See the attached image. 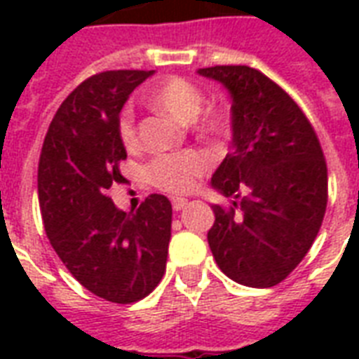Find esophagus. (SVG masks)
Here are the masks:
<instances>
[{
	"label": "esophagus",
	"instance_id": "34e87169",
	"mask_svg": "<svg viewBox=\"0 0 359 359\" xmlns=\"http://www.w3.org/2000/svg\"><path fill=\"white\" fill-rule=\"evenodd\" d=\"M171 205H173V210L179 212V210H182V208L188 205V199H184V197H173V199H171Z\"/></svg>",
	"mask_w": 359,
	"mask_h": 359
}]
</instances>
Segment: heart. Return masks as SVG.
<instances>
[{
	"label": "heart",
	"instance_id": "heart-1",
	"mask_svg": "<svg viewBox=\"0 0 359 359\" xmlns=\"http://www.w3.org/2000/svg\"><path fill=\"white\" fill-rule=\"evenodd\" d=\"M149 104L158 109L175 115L177 119L197 124V128L205 134H216L224 128L225 119L219 109H203L205 93L196 83L184 78H168L160 86L154 87L149 97ZM117 134L128 151L140 147V132L135 124V115L130 108L123 109L117 119ZM212 162L205 152L179 151L158 154L147 165V179L158 190L169 194H190L196 190L199 180L207 175Z\"/></svg>",
	"mask_w": 359,
	"mask_h": 359
}]
</instances>
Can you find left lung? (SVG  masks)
Instances as JSON below:
<instances>
[{"label":"left lung","mask_w":359,"mask_h":359,"mask_svg":"<svg viewBox=\"0 0 359 359\" xmlns=\"http://www.w3.org/2000/svg\"><path fill=\"white\" fill-rule=\"evenodd\" d=\"M199 74L224 83L233 98V151L212 175V186L236 201L212 207L208 245L227 278L273 287L300 264L323 225V147L300 106L261 70L216 65Z\"/></svg>","instance_id":"8db88e82"}]
</instances>
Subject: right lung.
I'll list each match as a JSON object with an SVG mask.
<instances>
[{
	"mask_svg": "<svg viewBox=\"0 0 359 359\" xmlns=\"http://www.w3.org/2000/svg\"><path fill=\"white\" fill-rule=\"evenodd\" d=\"M152 70H106L65 98L39 160V205L48 240L87 290L134 304L165 273L171 203L151 194L135 212L115 207L108 190L123 182L126 149L117 119L126 98Z\"/></svg>",
	"mask_w": 359,
	"mask_h": 359,
	"instance_id": "obj_1",
	"label": "right lung"
}]
</instances>
